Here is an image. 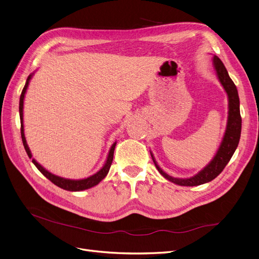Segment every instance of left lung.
I'll return each instance as SVG.
<instances>
[{
	"instance_id": "left-lung-1",
	"label": "left lung",
	"mask_w": 259,
	"mask_h": 259,
	"mask_svg": "<svg viewBox=\"0 0 259 259\" xmlns=\"http://www.w3.org/2000/svg\"><path fill=\"white\" fill-rule=\"evenodd\" d=\"M212 65L218 76L219 82L221 83L222 88L224 89L227 100H228V115L226 121V128L224 131L223 138L220 143L219 148L214 154L213 158L210 160L209 163L200 169L197 174L189 178H177L169 176L165 171L162 169L157 161L150 151V156L154 161L156 168L159 170V173L167 179L170 183H173L178 186L184 187H194L209 183L213 180L217 176L221 174V171L224 169L226 164L233 157L235 150L238 147L239 140L241 136V116H240V101H239V96L236 85L233 80L229 78L228 72L225 68L222 61L218 56L213 55L212 57Z\"/></svg>"
}]
</instances>
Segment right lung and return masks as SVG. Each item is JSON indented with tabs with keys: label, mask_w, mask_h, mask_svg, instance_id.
I'll return each mask as SVG.
<instances>
[{
	"label": "right lung",
	"mask_w": 259,
	"mask_h": 259,
	"mask_svg": "<svg viewBox=\"0 0 259 259\" xmlns=\"http://www.w3.org/2000/svg\"><path fill=\"white\" fill-rule=\"evenodd\" d=\"M35 71L33 73H31L30 75L27 76L26 82L24 88L22 90L21 96H20V102H19V114H20V121H21V138H22V142H23V146L25 148L26 154L28 156V158L32 159V162L34 163V165L38 168V170L40 171V173L49 179L51 183H53L55 186L60 187L61 189L67 190V191H71V192H78V191H84V190H88L91 189L95 186H97L102 179L105 178V176L108 175L111 164H112V161H113V156H114V149L115 146H116V141H115L110 150H109V154L107 156V160H105L103 166L97 171V173H95L94 175H91L86 178H82V179H70V178H64L61 176H57L51 171H49L48 169H46L40 163H38V162L33 158V155L31 152L30 147H28L27 143H26V139H25V135H24V124H23V103H24V97H25V94L28 88V84H30L31 79L33 78Z\"/></svg>",
	"instance_id": "add662e5"
}]
</instances>
